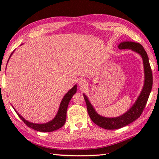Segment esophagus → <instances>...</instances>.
<instances>
[{
    "mask_svg": "<svg viewBox=\"0 0 159 159\" xmlns=\"http://www.w3.org/2000/svg\"><path fill=\"white\" fill-rule=\"evenodd\" d=\"M78 84H79V85L80 87H84L87 85V82L84 79H80L79 80V81H78Z\"/></svg>",
    "mask_w": 159,
    "mask_h": 159,
    "instance_id": "34e87169",
    "label": "esophagus"
}]
</instances>
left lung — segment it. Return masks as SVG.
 Masks as SVG:
<instances>
[{
    "label": "left lung",
    "instance_id": "left-lung-1",
    "mask_svg": "<svg viewBox=\"0 0 159 159\" xmlns=\"http://www.w3.org/2000/svg\"><path fill=\"white\" fill-rule=\"evenodd\" d=\"M118 48L121 50H132V51L138 53L142 57L143 68H144V84H143L142 91L132 107L125 114L117 117H105L98 114L95 111L94 107L90 103L88 98L83 93L84 101L87 104V109H88V114L91 120L95 125L106 129H119V128L128 125L138 119L146 105L150 93L151 92L152 85H153V75H152L151 68L150 66L148 56L144 48L140 43L132 42V41H124L119 43Z\"/></svg>",
    "mask_w": 159,
    "mask_h": 159
}]
</instances>
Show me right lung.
<instances>
[{"instance_id":"1","label":"right lung","mask_w":159,"mask_h":159,"mask_svg":"<svg viewBox=\"0 0 159 159\" xmlns=\"http://www.w3.org/2000/svg\"><path fill=\"white\" fill-rule=\"evenodd\" d=\"M13 53H14V52H13ZM13 53L11 54V56H9V58H11V56H12ZM9 58H8V60H9ZM6 66H7V65H6ZM77 84H75L72 88L70 89V90L66 93V94L64 95L61 102L59 108H58V111L57 114L56 115V116L54 117L51 121H50L47 123L35 124V123L30 122V121L26 120L25 119H24L23 117L16 111V109H15L13 106L12 107L14 108L15 111H16V114H18L19 118H20L21 120L25 123V125H27L29 127L32 128V129H33L34 130H37V131L43 132H49L55 131V130L58 129L59 128L62 127L64 125L65 122H66L67 108H68V105L69 103V101H70V100L71 99V98H72L73 95L75 94L76 92H77Z\"/></svg>"}]
</instances>
